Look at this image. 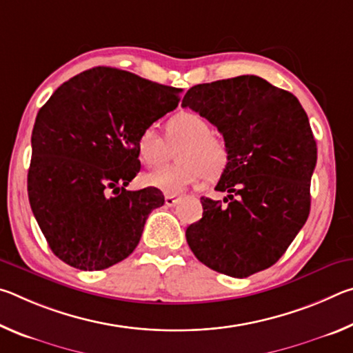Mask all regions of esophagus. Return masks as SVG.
<instances>
[{
    "label": "esophagus",
    "mask_w": 353,
    "mask_h": 353,
    "mask_svg": "<svg viewBox=\"0 0 353 353\" xmlns=\"http://www.w3.org/2000/svg\"><path fill=\"white\" fill-rule=\"evenodd\" d=\"M177 202H179L177 196H174V194H166L165 196V204L168 205V207H174Z\"/></svg>",
    "instance_id": "obj_1"
}]
</instances>
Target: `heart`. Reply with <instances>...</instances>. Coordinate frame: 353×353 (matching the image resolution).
<instances>
[{
  "label": "heart",
  "instance_id": "heart-1",
  "mask_svg": "<svg viewBox=\"0 0 353 353\" xmlns=\"http://www.w3.org/2000/svg\"><path fill=\"white\" fill-rule=\"evenodd\" d=\"M165 135L171 148L181 146L177 162L181 165L160 168L141 177L146 187L166 193H182L190 187H198L208 181H216L224 174L230 162L229 146L213 134V126L201 113L182 110L165 123ZM135 152L148 168H155L168 159L170 148L154 128L140 130L135 140Z\"/></svg>",
  "mask_w": 353,
  "mask_h": 353
}]
</instances>
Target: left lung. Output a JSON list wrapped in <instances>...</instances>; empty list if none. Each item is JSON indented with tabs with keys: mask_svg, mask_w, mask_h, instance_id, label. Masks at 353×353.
<instances>
[{
	"mask_svg": "<svg viewBox=\"0 0 353 353\" xmlns=\"http://www.w3.org/2000/svg\"><path fill=\"white\" fill-rule=\"evenodd\" d=\"M182 107L216 126L230 152L214 188L227 205L201 198L202 218L185 232L190 249L230 277L268 270L310 213L318 148L305 110L292 93L249 74L191 87Z\"/></svg>",
	"mask_w": 353,
	"mask_h": 353,
	"instance_id": "8db88e82",
	"label": "left lung"
}]
</instances>
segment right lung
<instances>
[{"mask_svg":"<svg viewBox=\"0 0 353 353\" xmlns=\"http://www.w3.org/2000/svg\"><path fill=\"white\" fill-rule=\"evenodd\" d=\"M181 92L97 67L63 82L39 110L28 196L57 259L101 271L134 252L149 213L165 202L157 188L126 190L140 171L137 135L174 110Z\"/></svg>","mask_w":353,"mask_h":353,"instance_id":"obj_1","label":"right lung"}]
</instances>
